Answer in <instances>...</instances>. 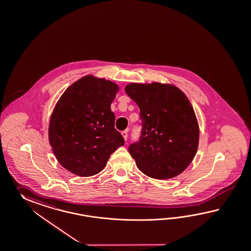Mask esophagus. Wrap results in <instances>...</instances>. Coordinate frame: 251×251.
I'll use <instances>...</instances> for the list:
<instances>
[{
  "label": "esophagus",
  "instance_id": "esophagus-1",
  "mask_svg": "<svg viewBox=\"0 0 251 251\" xmlns=\"http://www.w3.org/2000/svg\"><path fill=\"white\" fill-rule=\"evenodd\" d=\"M122 135H123L124 140H125V141H127V139H128V131H127V130H124V131L122 132Z\"/></svg>",
  "mask_w": 251,
  "mask_h": 251
}]
</instances>
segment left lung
<instances>
[{
    "mask_svg": "<svg viewBox=\"0 0 251 251\" xmlns=\"http://www.w3.org/2000/svg\"><path fill=\"white\" fill-rule=\"evenodd\" d=\"M125 92L139 106L141 140L128 147L148 177L172 178L182 173L199 147L200 127L190 100L171 83H129Z\"/></svg>",
    "mask_w": 251,
    "mask_h": 251,
    "instance_id": "obj_1",
    "label": "left lung"
}]
</instances>
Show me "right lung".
<instances>
[{
  "label": "right lung",
  "instance_id": "add662e5",
  "mask_svg": "<svg viewBox=\"0 0 251 251\" xmlns=\"http://www.w3.org/2000/svg\"><path fill=\"white\" fill-rule=\"evenodd\" d=\"M119 91L115 82L90 74L62 93L50 115L48 135L56 159L64 169L91 177L102 171L110 154L124 145L110 110Z\"/></svg>",
  "mask_w": 251,
  "mask_h": 251
}]
</instances>
